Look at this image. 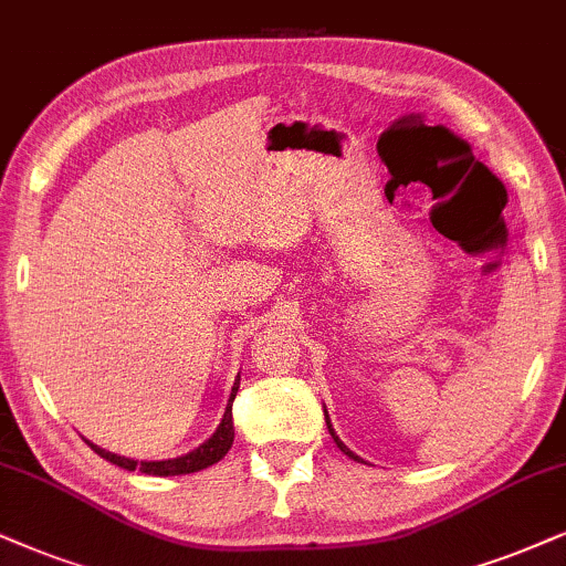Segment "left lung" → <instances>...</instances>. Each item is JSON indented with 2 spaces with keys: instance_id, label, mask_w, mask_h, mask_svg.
Returning a JSON list of instances; mask_svg holds the SVG:
<instances>
[{
  "instance_id": "1",
  "label": "left lung",
  "mask_w": 566,
  "mask_h": 566,
  "mask_svg": "<svg viewBox=\"0 0 566 566\" xmlns=\"http://www.w3.org/2000/svg\"><path fill=\"white\" fill-rule=\"evenodd\" d=\"M326 426H328V433H332V439L336 441V447H339V449H342V452H345L347 457H353V460H355V454H353V452H349V449L345 447V443H342V441H339V436H336V433H334V428H332V423H328V415H326Z\"/></svg>"
}]
</instances>
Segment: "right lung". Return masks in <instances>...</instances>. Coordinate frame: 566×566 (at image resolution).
<instances>
[{
  "label": "right lung",
  "instance_id": "add662e5",
  "mask_svg": "<svg viewBox=\"0 0 566 566\" xmlns=\"http://www.w3.org/2000/svg\"><path fill=\"white\" fill-rule=\"evenodd\" d=\"M238 389H240V378L234 381L232 386V397H230V407H227L224 418H221V423L217 428V433L211 436L209 441L200 443L198 449H192L185 457H177V460H161V462H138V460H127V457H119V454H112L106 452V449L96 447V443L88 441V447L96 452L98 457H104V460H109L112 464H117V468H125V470H140V473L146 475H188V473H198V470L209 468V464H217L221 457L230 452L232 441H234V423H232V402L234 397H238Z\"/></svg>",
  "mask_w": 566,
  "mask_h": 566
}]
</instances>
